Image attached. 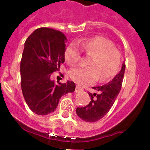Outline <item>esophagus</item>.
Masks as SVG:
<instances>
[{"instance_id":"esophagus-1","label":"esophagus","mask_w":150,"mask_h":150,"mask_svg":"<svg viewBox=\"0 0 150 150\" xmlns=\"http://www.w3.org/2000/svg\"><path fill=\"white\" fill-rule=\"evenodd\" d=\"M82 91H83V88L79 86H76V88H75V92H80Z\"/></svg>"}]
</instances>
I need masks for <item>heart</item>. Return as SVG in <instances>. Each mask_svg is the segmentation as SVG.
I'll return each instance as SVG.
<instances>
[{
    "label": "heart",
    "mask_w": 150,
    "mask_h": 150,
    "mask_svg": "<svg viewBox=\"0 0 150 150\" xmlns=\"http://www.w3.org/2000/svg\"><path fill=\"white\" fill-rule=\"evenodd\" d=\"M82 50L92 57L88 64L90 67L77 66L70 71L69 76L75 83L82 86L92 84L98 79L99 75L101 80H105L117 72L120 64V53L113 48V43L110 40L95 37L71 43L64 53L67 63L71 65L78 63L81 59Z\"/></svg>",
    "instance_id": "1"
}]
</instances>
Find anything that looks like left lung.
Listing matches in <instances>:
<instances>
[{
  "instance_id": "8db88e82",
  "label": "left lung",
  "mask_w": 150,
  "mask_h": 150,
  "mask_svg": "<svg viewBox=\"0 0 150 150\" xmlns=\"http://www.w3.org/2000/svg\"><path fill=\"white\" fill-rule=\"evenodd\" d=\"M125 64L123 62L121 71L107 84L93 87L98 93H88L91 100L88 105L76 108V114L81 120L88 122H95L104 117L114 104L122 88Z\"/></svg>"
}]
</instances>
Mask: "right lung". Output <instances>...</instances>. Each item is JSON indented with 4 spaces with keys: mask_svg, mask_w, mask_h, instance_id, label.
<instances>
[{
    "mask_svg": "<svg viewBox=\"0 0 150 150\" xmlns=\"http://www.w3.org/2000/svg\"><path fill=\"white\" fill-rule=\"evenodd\" d=\"M67 38L48 28L35 30L26 40L20 64L21 87L24 98L32 112L48 115L54 112L64 95L73 92L72 81L55 84L52 74L64 62Z\"/></svg>",
    "mask_w": 150,
    "mask_h": 150,
    "instance_id": "1",
    "label": "right lung"
}]
</instances>
